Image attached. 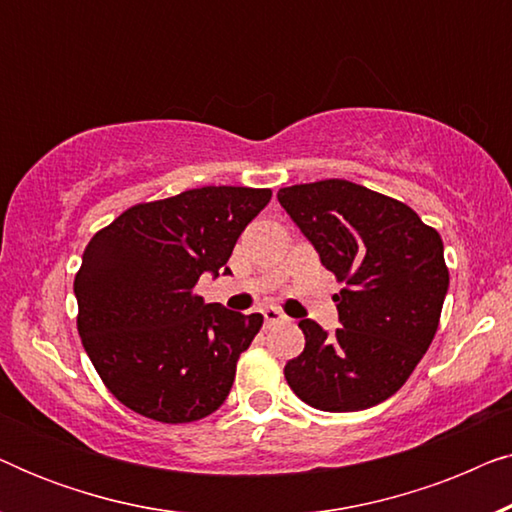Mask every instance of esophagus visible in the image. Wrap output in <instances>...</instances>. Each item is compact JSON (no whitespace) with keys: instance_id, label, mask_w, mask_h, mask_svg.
Segmentation results:
<instances>
[{"instance_id":"1","label":"esophagus","mask_w":512,"mask_h":512,"mask_svg":"<svg viewBox=\"0 0 512 512\" xmlns=\"http://www.w3.org/2000/svg\"><path fill=\"white\" fill-rule=\"evenodd\" d=\"M263 319H265V326H275V324H279V321H284V314L279 312L277 307H265Z\"/></svg>"}]
</instances>
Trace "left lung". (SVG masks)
Segmentation results:
<instances>
[{"instance_id": "8db88e82", "label": "left lung", "mask_w": 512, "mask_h": 512, "mask_svg": "<svg viewBox=\"0 0 512 512\" xmlns=\"http://www.w3.org/2000/svg\"><path fill=\"white\" fill-rule=\"evenodd\" d=\"M279 205L345 289L340 328L303 319L305 349L284 366L300 401L366 410L403 387L438 331L450 286L438 230L389 195L345 179L279 188Z\"/></svg>"}]
</instances>
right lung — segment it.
I'll return each mask as SVG.
<instances>
[{
    "instance_id": "right-lung-1",
    "label": "right lung",
    "mask_w": 512,
    "mask_h": 512,
    "mask_svg": "<svg viewBox=\"0 0 512 512\" xmlns=\"http://www.w3.org/2000/svg\"><path fill=\"white\" fill-rule=\"evenodd\" d=\"M270 188L202 186L135 205L93 235L74 279L81 342L137 415L186 424L226 401L261 314L205 303L195 284L228 258Z\"/></svg>"
}]
</instances>
